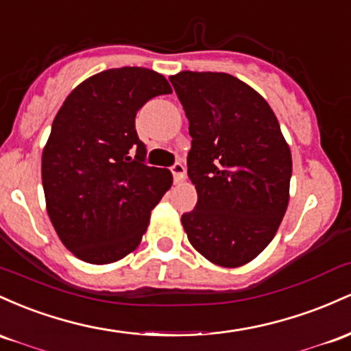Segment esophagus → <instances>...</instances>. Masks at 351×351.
I'll return each instance as SVG.
<instances>
[{
    "label": "esophagus",
    "mask_w": 351,
    "mask_h": 351,
    "mask_svg": "<svg viewBox=\"0 0 351 351\" xmlns=\"http://www.w3.org/2000/svg\"><path fill=\"white\" fill-rule=\"evenodd\" d=\"M171 172H172V176H174V180H177V182H179V180H182L184 177H186V167H184V165L180 162H176L174 165H172Z\"/></svg>",
    "instance_id": "esophagus-1"
}]
</instances>
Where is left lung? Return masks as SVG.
<instances>
[{
    "mask_svg": "<svg viewBox=\"0 0 351 351\" xmlns=\"http://www.w3.org/2000/svg\"><path fill=\"white\" fill-rule=\"evenodd\" d=\"M169 80L192 137L189 242L215 265H245L271 242L289 206V144L269 102L237 77L182 71Z\"/></svg>",
    "mask_w": 351,
    "mask_h": 351,
    "instance_id": "8db88e82",
    "label": "left lung"
}]
</instances>
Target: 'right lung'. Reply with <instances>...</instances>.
<instances>
[{
    "mask_svg": "<svg viewBox=\"0 0 351 351\" xmlns=\"http://www.w3.org/2000/svg\"><path fill=\"white\" fill-rule=\"evenodd\" d=\"M171 93L152 69H108L74 88L54 117L41 159L46 208L81 261L104 265L131 254L171 189V171L144 164L136 132L137 111Z\"/></svg>",
    "mask_w": 351,
    "mask_h": 351,
    "instance_id": "add662e5",
    "label": "right lung"
}]
</instances>
